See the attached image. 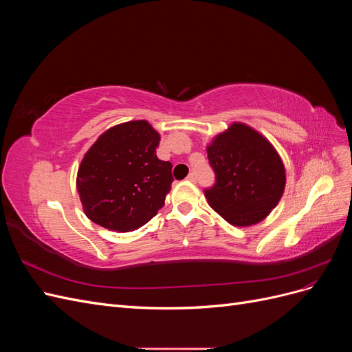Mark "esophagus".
<instances>
[{"mask_svg": "<svg viewBox=\"0 0 352 352\" xmlns=\"http://www.w3.org/2000/svg\"><path fill=\"white\" fill-rule=\"evenodd\" d=\"M186 180H188V182H190V184H195V182H197V176H195V173H189V175H188V177H186Z\"/></svg>", "mask_w": 352, "mask_h": 352, "instance_id": "obj_1", "label": "esophagus"}]
</instances>
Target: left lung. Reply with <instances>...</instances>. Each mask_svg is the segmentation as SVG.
Listing matches in <instances>:
<instances>
[{"mask_svg":"<svg viewBox=\"0 0 352 352\" xmlns=\"http://www.w3.org/2000/svg\"><path fill=\"white\" fill-rule=\"evenodd\" d=\"M216 185L206 190L208 206L232 226L257 225L279 204L286 170L273 144L254 127L233 122L207 145Z\"/></svg>","mask_w":352,"mask_h":352,"instance_id":"left-lung-1","label":"left lung"}]
</instances>
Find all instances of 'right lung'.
I'll return each mask as SVG.
<instances>
[{
    "label": "right lung",
    "mask_w": 352,
    "mask_h": 352,
    "mask_svg": "<svg viewBox=\"0 0 352 352\" xmlns=\"http://www.w3.org/2000/svg\"><path fill=\"white\" fill-rule=\"evenodd\" d=\"M162 136L146 120L116 124L98 136L78 168L82 208L97 225L131 232L150 221L172 189V164L157 158Z\"/></svg>",
    "instance_id": "add662e5"
}]
</instances>
